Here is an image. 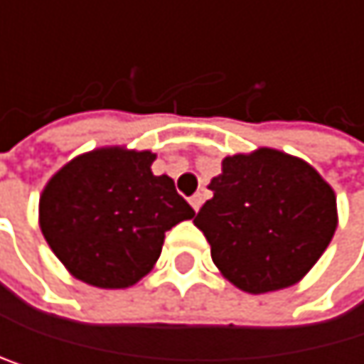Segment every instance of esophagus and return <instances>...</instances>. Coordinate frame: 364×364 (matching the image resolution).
Returning <instances> with one entry per match:
<instances>
[{"label": "esophagus", "instance_id": "1", "mask_svg": "<svg viewBox=\"0 0 364 364\" xmlns=\"http://www.w3.org/2000/svg\"><path fill=\"white\" fill-rule=\"evenodd\" d=\"M188 204H191V206H193V210L197 213L199 208H202V204H204V195H202V193H195V195L188 199Z\"/></svg>", "mask_w": 364, "mask_h": 364}]
</instances>
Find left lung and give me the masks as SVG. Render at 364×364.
<instances>
[{"label": "left lung", "mask_w": 364, "mask_h": 364, "mask_svg": "<svg viewBox=\"0 0 364 364\" xmlns=\"http://www.w3.org/2000/svg\"><path fill=\"white\" fill-rule=\"evenodd\" d=\"M195 217L217 269L245 293L297 284L336 230V195L301 158L260 147L228 156Z\"/></svg>", "instance_id": "left-lung-1"}]
</instances>
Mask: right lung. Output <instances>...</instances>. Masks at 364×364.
<instances>
[{
	"label": "right lung",
	"mask_w": 364,
	"mask_h": 364,
	"mask_svg": "<svg viewBox=\"0 0 364 364\" xmlns=\"http://www.w3.org/2000/svg\"><path fill=\"white\" fill-rule=\"evenodd\" d=\"M156 154L100 147L73 158L41 193L38 223L69 274L97 289H128L156 264L165 232L193 219Z\"/></svg>",
	"instance_id": "right-lung-1"
}]
</instances>
